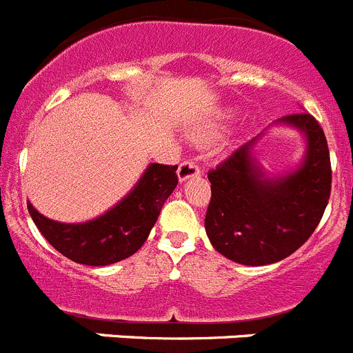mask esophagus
I'll return each instance as SVG.
<instances>
[{
    "label": "esophagus",
    "instance_id": "obj_1",
    "mask_svg": "<svg viewBox=\"0 0 353 353\" xmlns=\"http://www.w3.org/2000/svg\"><path fill=\"white\" fill-rule=\"evenodd\" d=\"M199 173H201V170H199L198 164L192 161H183L179 166V171H176L180 182H187V180L192 179V176H198Z\"/></svg>",
    "mask_w": 353,
    "mask_h": 353
}]
</instances>
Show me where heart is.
Here are the masks:
<instances>
[{"label": "heart", "instance_id": "b5f03b06", "mask_svg": "<svg viewBox=\"0 0 353 353\" xmlns=\"http://www.w3.org/2000/svg\"><path fill=\"white\" fill-rule=\"evenodd\" d=\"M228 118H232V111H223V113H221L219 117H217V121H215V125L207 127V129L196 130V132L192 134V136H194L196 141H201V143L210 141V139L215 138V134H217L219 127L223 125V123L228 120Z\"/></svg>", "mask_w": 353, "mask_h": 353}]
</instances>
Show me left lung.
<instances>
[{
    "mask_svg": "<svg viewBox=\"0 0 353 353\" xmlns=\"http://www.w3.org/2000/svg\"><path fill=\"white\" fill-rule=\"evenodd\" d=\"M270 126L301 134L303 159L281 174L265 170L259 141ZM330 157L322 127L310 113L276 120L208 173L212 199L205 217L217 252L240 265L281 261L310 239L330 196Z\"/></svg>",
    "mask_w": 353,
    "mask_h": 353,
    "instance_id": "1",
    "label": "left lung"
}]
</instances>
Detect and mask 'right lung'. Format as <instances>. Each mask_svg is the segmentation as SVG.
Returning a JSON list of instances; mask_svg holds the SVG:
<instances>
[{"instance_id": "obj_1", "label": "right lung", "mask_w": 353, "mask_h": 353, "mask_svg": "<svg viewBox=\"0 0 353 353\" xmlns=\"http://www.w3.org/2000/svg\"><path fill=\"white\" fill-rule=\"evenodd\" d=\"M179 166L152 162L123 198L83 223H61L40 214L31 201L28 212L49 244L68 260L104 267L132 256L148 239L161 208L174 187Z\"/></svg>"}]
</instances>
